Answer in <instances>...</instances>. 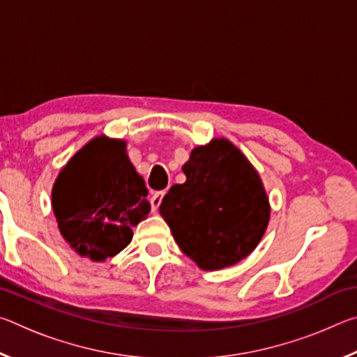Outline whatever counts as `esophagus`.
<instances>
[{"label":"esophagus","mask_w":357,"mask_h":357,"mask_svg":"<svg viewBox=\"0 0 357 357\" xmlns=\"http://www.w3.org/2000/svg\"><path fill=\"white\" fill-rule=\"evenodd\" d=\"M164 195H165V192H155L154 195L151 197V209H153V213H157V209H159Z\"/></svg>","instance_id":"obj_1"}]
</instances>
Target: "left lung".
<instances>
[{"instance_id": "8db88e82", "label": "left lung", "mask_w": 357, "mask_h": 357, "mask_svg": "<svg viewBox=\"0 0 357 357\" xmlns=\"http://www.w3.org/2000/svg\"><path fill=\"white\" fill-rule=\"evenodd\" d=\"M159 206L173 238L204 271L239 263L255 250L268 228L271 206L258 172L227 138L192 149Z\"/></svg>"}]
</instances>
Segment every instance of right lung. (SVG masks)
I'll list each match as a JSON object with an SVG mask.
<instances>
[{
  "mask_svg": "<svg viewBox=\"0 0 357 357\" xmlns=\"http://www.w3.org/2000/svg\"><path fill=\"white\" fill-rule=\"evenodd\" d=\"M148 189L126 142L94 137L63 167L52 206L63 238L78 255L104 261L130 244L151 211Z\"/></svg>",
  "mask_w": 357,
  "mask_h": 357,
  "instance_id": "add662e5",
  "label": "right lung"
}]
</instances>
